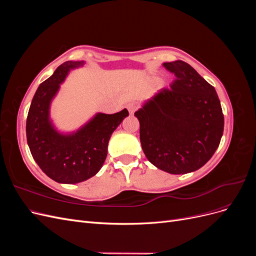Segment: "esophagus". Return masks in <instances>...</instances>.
<instances>
[{"instance_id":"34e87169","label":"esophagus","mask_w":256,"mask_h":256,"mask_svg":"<svg viewBox=\"0 0 256 256\" xmlns=\"http://www.w3.org/2000/svg\"><path fill=\"white\" fill-rule=\"evenodd\" d=\"M127 109L130 114H134V111L136 110V106L134 104H127Z\"/></svg>"}]
</instances>
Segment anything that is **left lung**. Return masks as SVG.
I'll list each match as a JSON object with an SVG mask.
<instances>
[{
  "label": "left lung",
  "instance_id": "left-lung-1",
  "mask_svg": "<svg viewBox=\"0 0 256 256\" xmlns=\"http://www.w3.org/2000/svg\"><path fill=\"white\" fill-rule=\"evenodd\" d=\"M176 79L144 102L134 116L150 162L170 174L202 168L218 148L224 118L216 90L182 60L164 63Z\"/></svg>",
  "mask_w": 256,
  "mask_h": 256
}]
</instances>
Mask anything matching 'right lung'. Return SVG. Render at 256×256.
Instances as JSON below:
<instances>
[{"instance_id": "right-lung-1", "label": "right lung", "mask_w": 256, "mask_h": 256, "mask_svg": "<svg viewBox=\"0 0 256 256\" xmlns=\"http://www.w3.org/2000/svg\"><path fill=\"white\" fill-rule=\"evenodd\" d=\"M84 62H65L37 88L26 118L30 154L42 172L60 184H76L96 175L108 154L113 131L129 115L127 109L114 114L97 113L72 134H60L50 120V104L72 69Z\"/></svg>"}]
</instances>
